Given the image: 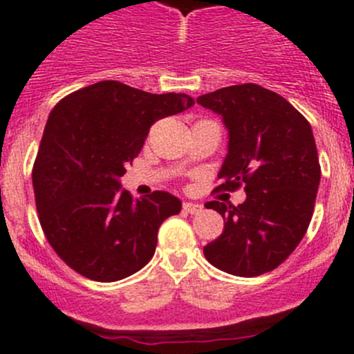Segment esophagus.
I'll use <instances>...</instances> for the list:
<instances>
[{
	"mask_svg": "<svg viewBox=\"0 0 354 354\" xmlns=\"http://www.w3.org/2000/svg\"><path fill=\"white\" fill-rule=\"evenodd\" d=\"M202 209L203 207L200 205V203H195V202H185L183 203V210L188 214H198V212H202Z\"/></svg>",
	"mask_w": 354,
	"mask_h": 354,
	"instance_id": "1",
	"label": "esophagus"
}]
</instances>
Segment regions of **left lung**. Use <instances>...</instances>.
<instances>
[{
  "instance_id": "obj_1",
  "label": "left lung",
  "mask_w": 354,
  "mask_h": 354,
  "mask_svg": "<svg viewBox=\"0 0 354 354\" xmlns=\"http://www.w3.org/2000/svg\"><path fill=\"white\" fill-rule=\"evenodd\" d=\"M197 102L223 116L230 131L216 192H246L240 205L205 203L223 216L224 231L203 255L233 276L270 272L295 252L312 221L320 183L312 127L283 95L257 84L219 88Z\"/></svg>"
}]
</instances>
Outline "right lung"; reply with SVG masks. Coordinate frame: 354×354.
Here are the masks:
<instances>
[{
    "mask_svg": "<svg viewBox=\"0 0 354 354\" xmlns=\"http://www.w3.org/2000/svg\"><path fill=\"white\" fill-rule=\"evenodd\" d=\"M195 104L116 80L71 92L46 123L32 169L39 223L59 259L99 283L131 276L154 257L159 226L181 210L167 192L135 200L121 190L152 124Z\"/></svg>",
    "mask_w": 354,
    "mask_h": 354,
    "instance_id": "obj_1",
    "label": "right lung"
}]
</instances>
